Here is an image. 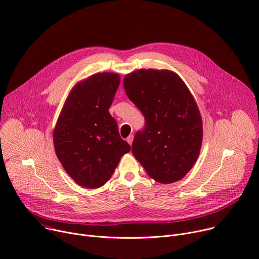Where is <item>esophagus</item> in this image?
Returning a JSON list of instances; mask_svg holds the SVG:
<instances>
[{"label":"esophagus","mask_w":259,"mask_h":259,"mask_svg":"<svg viewBox=\"0 0 259 259\" xmlns=\"http://www.w3.org/2000/svg\"><path fill=\"white\" fill-rule=\"evenodd\" d=\"M133 138H134V136L131 134V135H129L128 137H127V142H128V144L129 145H132V142H133Z\"/></svg>","instance_id":"1"}]
</instances>
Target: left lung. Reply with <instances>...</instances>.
<instances>
[{"label": "left lung", "instance_id": "obj_1", "mask_svg": "<svg viewBox=\"0 0 259 259\" xmlns=\"http://www.w3.org/2000/svg\"><path fill=\"white\" fill-rule=\"evenodd\" d=\"M124 89L146 119L144 130L134 136V157L158 183L182 180L202 143V120L191 92L174 71L156 69L127 74Z\"/></svg>", "mask_w": 259, "mask_h": 259}]
</instances>
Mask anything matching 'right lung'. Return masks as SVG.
Wrapping results in <instances>:
<instances>
[{
    "label": "right lung",
    "mask_w": 259,
    "mask_h": 259,
    "mask_svg": "<svg viewBox=\"0 0 259 259\" xmlns=\"http://www.w3.org/2000/svg\"><path fill=\"white\" fill-rule=\"evenodd\" d=\"M121 78L103 72L77 82L69 93L53 138L62 166L79 186L95 189L112 176L130 146L109 113Z\"/></svg>",
    "instance_id": "right-lung-1"
}]
</instances>
